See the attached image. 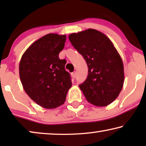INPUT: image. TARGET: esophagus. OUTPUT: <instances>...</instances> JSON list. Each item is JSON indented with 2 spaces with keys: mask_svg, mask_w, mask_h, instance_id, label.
Instances as JSON below:
<instances>
[{
  "mask_svg": "<svg viewBox=\"0 0 146 146\" xmlns=\"http://www.w3.org/2000/svg\"><path fill=\"white\" fill-rule=\"evenodd\" d=\"M71 75H72V78H75L76 76V72H72Z\"/></svg>",
  "mask_w": 146,
  "mask_h": 146,
  "instance_id": "obj_1",
  "label": "esophagus"
}]
</instances>
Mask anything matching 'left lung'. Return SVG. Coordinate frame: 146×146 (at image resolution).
<instances>
[{
  "label": "left lung",
  "instance_id": "1",
  "mask_svg": "<svg viewBox=\"0 0 146 146\" xmlns=\"http://www.w3.org/2000/svg\"><path fill=\"white\" fill-rule=\"evenodd\" d=\"M68 38L88 68L86 80L79 85L87 101L100 107L110 104L119 96L124 82L122 60L112 42L92 29L70 34Z\"/></svg>",
  "mask_w": 146,
  "mask_h": 146
}]
</instances>
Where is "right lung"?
Masks as SVG:
<instances>
[{
	"label": "right lung",
	"instance_id": "right-lung-1",
	"mask_svg": "<svg viewBox=\"0 0 146 146\" xmlns=\"http://www.w3.org/2000/svg\"><path fill=\"white\" fill-rule=\"evenodd\" d=\"M66 39V35L48 34L32 44L20 61V79L25 92L44 108L62 105L72 86L64 68L66 61L58 57Z\"/></svg>",
	"mask_w": 146,
	"mask_h": 146
}]
</instances>
